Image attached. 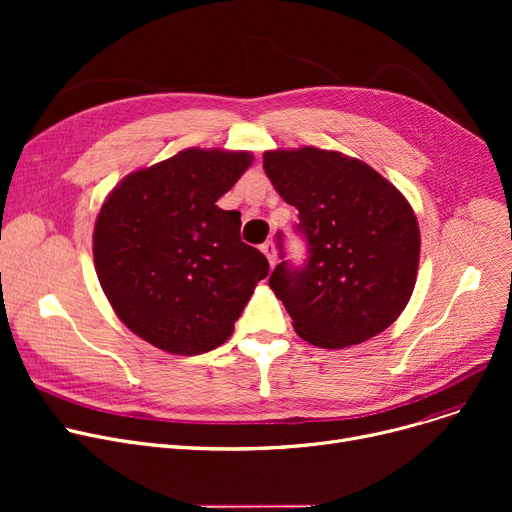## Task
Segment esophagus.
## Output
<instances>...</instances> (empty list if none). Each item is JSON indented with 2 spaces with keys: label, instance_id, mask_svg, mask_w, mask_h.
I'll return each mask as SVG.
<instances>
[{
  "label": "esophagus",
  "instance_id": "obj_1",
  "mask_svg": "<svg viewBox=\"0 0 512 512\" xmlns=\"http://www.w3.org/2000/svg\"><path fill=\"white\" fill-rule=\"evenodd\" d=\"M261 251L265 253V257H267V261H270V265H272V267L278 263V251H276V247H274V242H272V240L263 242V245H261Z\"/></svg>",
  "mask_w": 512,
  "mask_h": 512
}]
</instances>
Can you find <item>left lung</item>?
Listing matches in <instances>:
<instances>
[{"label":"left lung","mask_w":512,"mask_h":512,"mask_svg":"<svg viewBox=\"0 0 512 512\" xmlns=\"http://www.w3.org/2000/svg\"><path fill=\"white\" fill-rule=\"evenodd\" d=\"M263 170L299 209L297 230L307 242L303 265L282 261L270 276L294 332L321 348L384 332L417 280L421 238L409 201L373 168L338 151H265Z\"/></svg>","instance_id":"1"}]
</instances>
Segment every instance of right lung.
<instances>
[{
    "mask_svg": "<svg viewBox=\"0 0 512 512\" xmlns=\"http://www.w3.org/2000/svg\"><path fill=\"white\" fill-rule=\"evenodd\" d=\"M253 164L247 151L184 149L128 174L93 232L95 270L124 326L174 355L224 344L270 263L215 201Z\"/></svg>",
    "mask_w": 512,
    "mask_h": 512,
    "instance_id": "1",
    "label": "right lung"
}]
</instances>
